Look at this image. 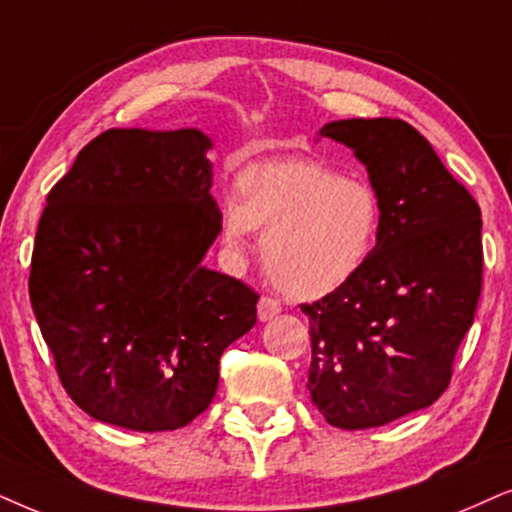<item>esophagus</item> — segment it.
Listing matches in <instances>:
<instances>
[{
	"label": "esophagus",
	"mask_w": 512,
	"mask_h": 512,
	"mask_svg": "<svg viewBox=\"0 0 512 512\" xmlns=\"http://www.w3.org/2000/svg\"><path fill=\"white\" fill-rule=\"evenodd\" d=\"M278 314H281V302L274 300V297H262L260 304H257V316H260V321H271Z\"/></svg>",
	"instance_id": "obj_1"
}]
</instances>
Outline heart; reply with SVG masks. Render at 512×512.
<instances>
[{
    "label": "heart",
    "instance_id": "1",
    "mask_svg": "<svg viewBox=\"0 0 512 512\" xmlns=\"http://www.w3.org/2000/svg\"><path fill=\"white\" fill-rule=\"evenodd\" d=\"M236 196L219 215L226 250L243 255L252 229H264V269L297 300H316L345 286L378 243V191L321 160L252 163L238 172Z\"/></svg>",
    "mask_w": 512,
    "mask_h": 512
}]
</instances>
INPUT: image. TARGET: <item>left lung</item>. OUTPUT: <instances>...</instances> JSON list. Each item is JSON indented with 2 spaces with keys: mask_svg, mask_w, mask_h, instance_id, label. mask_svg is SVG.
I'll use <instances>...</instances> for the list:
<instances>
[{
  "mask_svg": "<svg viewBox=\"0 0 512 512\" xmlns=\"http://www.w3.org/2000/svg\"><path fill=\"white\" fill-rule=\"evenodd\" d=\"M319 134L366 165L383 215L364 269L302 304L307 390L335 428H380L449 387L482 293V212L409 122L335 120Z\"/></svg>",
  "mask_w": 512,
  "mask_h": 512,
  "instance_id": "1",
  "label": "left lung"
}]
</instances>
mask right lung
Returning <instances> with one entry per match:
<instances>
[{
  "instance_id": "add662e5",
  "label": "right lung",
  "mask_w": 512,
  "mask_h": 512,
  "mask_svg": "<svg viewBox=\"0 0 512 512\" xmlns=\"http://www.w3.org/2000/svg\"><path fill=\"white\" fill-rule=\"evenodd\" d=\"M210 148L200 129H108L47 196L32 312L68 397L101 423L189 425L257 321L260 295L200 264L222 215Z\"/></svg>"
}]
</instances>
